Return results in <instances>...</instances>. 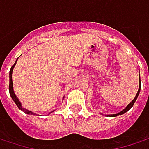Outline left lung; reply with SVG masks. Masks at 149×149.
Listing matches in <instances>:
<instances>
[{
    "mask_svg": "<svg viewBox=\"0 0 149 149\" xmlns=\"http://www.w3.org/2000/svg\"><path fill=\"white\" fill-rule=\"evenodd\" d=\"M140 83H141V79H140ZM140 90H141V84H140V87H139L138 92H137V94H136L135 97L134 98V100H133V101H132V102H131L130 104H129V105H128V106H127V107H126V108H125V109H124L123 110H122V111H121L120 113H118V114H116V115H111V116L109 115V116H119V115H123V114H124L125 112H127V111H128L129 109H130V108H131V107H132V106L134 105V102H135V101H136V99H137V97H138V95H139V93H140Z\"/></svg>",
    "mask_w": 149,
    "mask_h": 149,
    "instance_id": "left-lung-1",
    "label": "left lung"
}]
</instances>
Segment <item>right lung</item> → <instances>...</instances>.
<instances>
[{
    "mask_svg": "<svg viewBox=\"0 0 149 149\" xmlns=\"http://www.w3.org/2000/svg\"><path fill=\"white\" fill-rule=\"evenodd\" d=\"M15 64H16V62L14 64V65L11 67L10 72H9V94H10L11 97L13 98V100L15 101V104L18 106V108H19V109H21L22 111H24V112H25V113H26V114H31V115H32V114H33V115H36V114H34V113H33V112H31V111H29V110L26 109H23V108L21 107L20 102L19 101V99L17 98V97L15 96V92H14V89H13V81H12V72H13V69H14V67H15Z\"/></svg>",
    "mask_w": 149,
    "mask_h": 149,
    "instance_id": "1",
    "label": "right lung"
}]
</instances>
